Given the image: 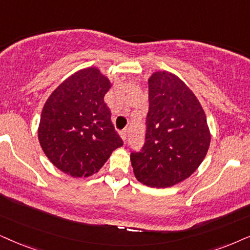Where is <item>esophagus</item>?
Masks as SVG:
<instances>
[{"label": "esophagus", "mask_w": 250, "mask_h": 250, "mask_svg": "<svg viewBox=\"0 0 250 250\" xmlns=\"http://www.w3.org/2000/svg\"><path fill=\"white\" fill-rule=\"evenodd\" d=\"M127 135H128L127 129H123L122 131H120V136H121L123 142H125V140H127Z\"/></svg>", "instance_id": "1"}]
</instances>
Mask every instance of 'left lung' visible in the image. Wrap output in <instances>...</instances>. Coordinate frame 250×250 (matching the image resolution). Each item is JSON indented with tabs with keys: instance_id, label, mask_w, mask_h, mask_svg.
Instances as JSON below:
<instances>
[{
	"instance_id": "obj_1",
	"label": "left lung",
	"mask_w": 250,
	"mask_h": 250,
	"mask_svg": "<svg viewBox=\"0 0 250 250\" xmlns=\"http://www.w3.org/2000/svg\"><path fill=\"white\" fill-rule=\"evenodd\" d=\"M145 143L131 152L136 179L151 188H167L189 178L207 156L211 135L194 92L166 70L148 78Z\"/></svg>"
}]
</instances>
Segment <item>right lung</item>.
<instances>
[{
  "label": "right lung",
  "instance_id": "right-lung-1",
  "mask_svg": "<svg viewBox=\"0 0 250 250\" xmlns=\"http://www.w3.org/2000/svg\"><path fill=\"white\" fill-rule=\"evenodd\" d=\"M112 86L96 67L63 81L43 105L38 138L46 157L72 178L97 173L123 142L104 97Z\"/></svg>",
  "mask_w": 250,
  "mask_h": 250
}]
</instances>
